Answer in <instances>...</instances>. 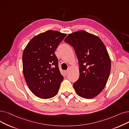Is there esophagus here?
<instances>
[{
  "instance_id": "esophagus-1",
  "label": "esophagus",
  "mask_w": 129,
  "mask_h": 129,
  "mask_svg": "<svg viewBox=\"0 0 129 129\" xmlns=\"http://www.w3.org/2000/svg\"><path fill=\"white\" fill-rule=\"evenodd\" d=\"M64 72H65V75H68V73H69V70L65 71Z\"/></svg>"
}]
</instances>
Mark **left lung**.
<instances>
[{"label":"left lung","instance_id":"8db88e82","mask_svg":"<svg viewBox=\"0 0 129 129\" xmlns=\"http://www.w3.org/2000/svg\"><path fill=\"white\" fill-rule=\"evenodd\" d=\"M64 42L73 47L78 61L80 77L73 87L80 96L92 99L104 88L111 71V60L101 39L86 31L69 34Z\"/></svg>","mask_w":129,"mask_h":129}]
</instances>
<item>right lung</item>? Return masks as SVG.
Instances as JSON below:
<instances>
[{"mask_svg":"<svg viewBox=\"0 0 129 129\" xmlns=\"http://www.w3.org/2000/svg\"><path fill=\"white\" fill-rule=\"evenodd\" d=\"M66 34L47 30L34 37L23 54V73L30 90L38 98L47 99L58 92L63 76L54 52Z\"/></svg>","mask_w":129,"mask_h":129,"instance_id":"obj_1","label":"right lung"}]
</instances>
